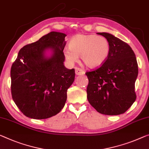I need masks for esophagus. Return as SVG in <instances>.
<instances>
[{
	"instance_id": "obj_1",
	"label": "esophagus",
	"mask_w": 149,
	"mask_h": 149,
	"mask_svg": "<svg viewBox=\"0 0 149 149\" xmlns=\"http://www.w3.org/2000/svg\"><path fill=\"white\" fill-rule=\"evenodd\" d=\"M75 73H76L77 75H81V74H84L85 72H84V70H82V68L77 67L75 68Z\"/></svg>"
}]
</instances>
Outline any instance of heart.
Instances as JSON below:
<instances>
[{"label":"heart","instance_id":"b5f03b06","mask_svg":"<svg viewBox=\"0 0 149 149\" xmlns=\"http://www.w3.org/2000/svg\"><path fill=\"white\" fill-rule=\"evenodd\" d=\"M111 45L103 36L94 34H79L73 36L68 43V49L64 51L68 62L74 63L81 55L83 63L88 67L97 68L101 66L109 56Z\"/></svg>","mask_w":149,"mask_h":149}]
</instances>
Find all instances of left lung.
<instances>
[{"instance_id": "left-lung-1", "label": "left lung", "mask_w": 149, "mask_h": 149, "mask_svg": "<svg viewBox=\"0 0 149 149\" xmlns=\"http://www.w3.org/2000/svg\"><path fill=\"white\" fill-rule=\"evenodd\" d=\"M109 40L111 52L97 69L85 73L88 79L87 98L98 113L106 115L125 113L135 101L138 64L131 47L107 33H98Z\"/></svg>"}]
</instances>
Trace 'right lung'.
<instances>
[{
  "mask_svg": "<svg viewBox=\"0 0 149 149\" xmlns=\"http://www.w3.org/2000/svg\"><path fill=\"white\" fill-rule=\"evenodd\" d=\"M66 35L51 32L25 45L11 67V94L20 111L35 119L56 115L65 106L68 88L74 82V68L63 65ZM53 51L51 57L46 49Z\"/></svg>",
  "mask_w": 149,
  "mask_h": 149,
  "instance_id": "obj_1",
  "label": "right lung"
}]
</instances>
